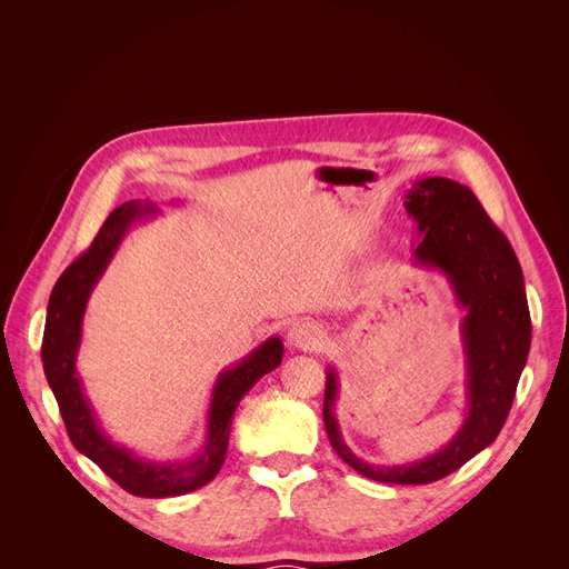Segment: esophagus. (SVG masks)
<instances>
[{
    "instance_id": "esophagus-1",
    "label": "esophagus",
    "mask_w": 569,
    "mask_h": 569,
    "mask_svg": "<svg viewBox=\"0 0 569 569\" xmlns=\"http://www.w3.org/2000/svg\"><path fill=\"white\" fill-rule=\"evenodd\" d=\"M322 337H325L322 327L318 322H313V320H299V322L291 325L289 332H287L289 347L301 349V351H316V349H320Z\"/></svg>"
}]
</instances>
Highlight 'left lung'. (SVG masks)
<instances>
[{
	"label": "left lung",
	"instance_id": "8db88e82",
	"mask_svg": "<svg viewBox=\"0 0 569 569\" xmlns=\"http://www.w3.org/2000/svg\"><path fill=\"white\" fill-rule=\"evenodd\" d=\"M403 203L420 234L412 261L439 270L465 308L460 335L468 416L456 437L427 458L406 465L366 462L339 432V377L327 368L322 420L332 449L356 472L385 485H429L456 472L501 432L529 356L531 320L518 256L468 187L449 178H425L412 184Z\"/></svg>",
	"mask_w": 569,
	"mask_h": 569
}]
</instances>
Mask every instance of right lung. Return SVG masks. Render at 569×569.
Masks as SVG:
<instances>
[{
	"label": "right lung",
	"mask_w": 569,
	"mask_h": 569,
	"mask_svg": "<svg viewBox=\"0 0 569 569\" xmlns=\"http://www.w3.org/2000/svg\"><path fill=\"white\" fill-rule=\"evenodd\" d=\"M153 213H157V209L151 203H142L140 199L120 203L104 220L92 247L63 270L54 289H51L47 306L42 366L47 382L57 396L68 437H71L76 449L97 462L128 493L142 498H168L209 485L218 475L228 453L232 416L239 401L263 375L282 363L284 347L280 337H270L247 358L218 375L211 391L209 420H206V441L201 451L192 458L173 462L149 460L116 443L104 432L90 399L84 396L76 368L84 308H88L94 284L104 274L130 226Z\"/></svg>",
	"instance_id": "add662e5"
}]
</instances>
